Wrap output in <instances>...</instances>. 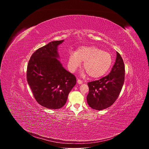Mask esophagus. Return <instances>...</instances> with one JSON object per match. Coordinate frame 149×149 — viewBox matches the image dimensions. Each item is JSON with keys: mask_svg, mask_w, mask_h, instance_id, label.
<instances>
[{"mask_svg": "<svg viewBox=\"0 0 149 149\" xmlns=\"http://www.w3.org/2000/svg\"><path fill=\"white\" fill-rule=\"evenodd\" d=\"M77 82L79 84H82V81L81 80V79H78V80H77Z\"/></svg>", "mask_w": 149, "mask_h": 149, "instance_id": "esophagus-1", "label": "esophagus"}]
</instances>
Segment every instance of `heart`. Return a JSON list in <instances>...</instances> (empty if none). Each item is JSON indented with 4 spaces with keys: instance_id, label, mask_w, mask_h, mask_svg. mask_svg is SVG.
I'll list each match as a JSON object with an SVG mask.
<instances>
[{
    "instance_id": "b5f03b06",
    "label": "heart",
    "mask_w": 149,
    "mask_h": 149,
    "mask_svg": "<svg viewBox=\"0 0 149 149\" xmlns=\"http://www.w3.org/2000/svg\"><path fill=\"white\" fill-rule=\"evenodd\" d=\"M84 61L83 67L89 76L98 78L102 76L112 64L111 55L101 49L91 47H81L75 52H71L68 57V67L74 72Z\"/></svg>"
}]
</instances>
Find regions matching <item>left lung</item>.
I'll list each match as a JSON object with an SVG mask.
<instances>
[{
  "mask_svg": "<svg viewBox=\"0 0 149 149\" xmlns=\"http://www.w3.org/2000/svg\"><path fill=\"white\" fill-rule=\"evenodd\" d=\"M124 78V61L120 54L117 52L116 62L110 73L98 80L88 82L89 93L87 101L90 107L96 110L110 107L120 95Z\"/></svg>",
  "mask_w": 149,
  "mask_h": 149,
  "instance_id": "left-lung-1",
  "label": "left lung"
}]
</instances>
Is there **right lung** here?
Listing matches in <instances>:
<instances>
[{
	"instance_id": "obj_1",
	"label": "right lung",
	"mask_w": 149,
	"mask_h": 149,
	"mask_svg": "<svg viewBox=\"0 0 149 149\" xmlns=\"http://www.w3.org/2000/svg\"><path fill=\"white\" fill-rule=\"evenodd\" d=\"M63 41H52L38 49L27 67V81L34 98L49 109H58L65 104L77 82L75 75L63 68L56 58L57 47Z\"/></svg>"
}]
</instances>
